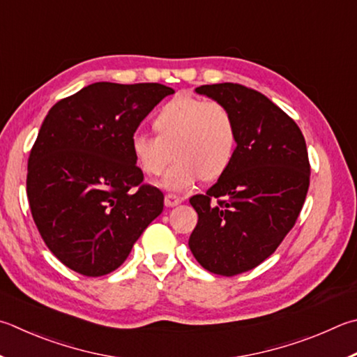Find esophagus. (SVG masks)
I'll use <instances>...</instances> for the list:
<instances>
[{
	"mask_svg": "<svg viewBox=\"0 0 357 357\" xmlns=\"http://www.w3.org/2000/svg\"><path fill=\"white\" fill-rule=\"evenodd\" d=\"M183 199L184 198L174 195V193H168V195H165L164 203H165L167 207H173V206H178V204L183 203Z\"/></svg>",
	"mask_w": 357,
	"mask_h": 357,
	"instance_id": "34e87169",
	"label": "esophagus"
}]
</instances>
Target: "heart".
<instances>
[{"instance_id": "b5f03b06", "label": "heart", "mask_w": 357, "mask_h": 357, "mask_svg": "<svg viewBox=\"0 0 357 357\" xmlns=\"http://www.w3.org/2000/svg\"><path fill=\"white\" fill-rule=\"evenodd\" d=\"M158 135L135 134L131 140L135 164L146 176H159L174 150L176 162L162 179L170 190H184L201 178H217L229 167L237 146V128L225 105L179 95L154 116Z\"/></svg>"}]
</instances>
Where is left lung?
<instances>
[{
	"mask_svg": "<svg viewBox=\"0 0 357 357\" xmlns=\"http://www.w3.org/2000/svg\"><path fill=\"white\" fill-rule=\"evenodd\" d=\"M195 92L229 109L237 146L217 183L190 198L198 223L189 246L207 271L234 276L273 255L294 228L309 189L307 148L296 123L257 90L223 82Z\"/></svg>",
	"mask_w": 357,
	"mask_h": 357,
	"instance_id": "1",
	"label": "left lung"
}]
</instances>
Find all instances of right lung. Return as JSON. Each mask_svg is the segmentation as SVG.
I'll use <instances>...</instances> for the list:
<instances>
[{
	"label": "right lung",
	"mask_w": 357,
	"mask_h": 357,
	"mask_svg": "<svg viewBox=\"0 0 357 357\" xmlns=\"http://www.w3.org/2000/svg\"><path fill=\"white\" fill-rule=\"evenodd\" d=\"M172 93L158 82H95L45 116L28 159L26 192L43 242L76 273L119 268L164 209V193L144 184L131 140Z\"/></svg>",
	"instance_id": "obj_1"
}]
</instances>
